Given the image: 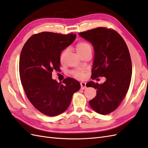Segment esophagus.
I'll list each match as a JSON object with an SVG mask.
<instances>
[{
    "instance_id": "obj_1",
    "label": "esophagus",
    "mask_w": 148,
    "mask_h": 148,
    "mask_svg": "<svg viewBox=\"0 0 148 148\" xmlns=\"http://www.w3.org/2000/svg\"><path fill=\"white\" fill-rule=\"evenodd\" d=\"M80 85H81V88L82 90H84L86 88V83L85 82H81L80 83Z\"/></svg>"
}]
</instances>
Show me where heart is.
Wrapping results in <instances>:
<instances>
[{
  "label": "heart",
  "mask_w": 148,
  "mask_h": 148,
  "mask_svg": "<svg viewBox=\"0 0 148 148\" xmlns=\"http://www.w3.org/2000/svg\"><path fill=\"white\" fill-rule=\"evenodd\" d=\"M75 49L80 56H82L84 54L92 52V46L90 43L86 41H80L77 42L75 45ZM68 49H64L60 54V59L61 62H63L64 60H65L66 56L68 55ZM71 75L75 78H77L78 80H84L86 77V71L84 70H74L71 71Z\"/></svg>",
  "instance_id": "obj_1"
}]
</instances>
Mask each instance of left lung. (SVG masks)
<instances>
[{
    "instance_id": "left-lung-1",
    "label": "left lung",
    "mask_w": 148,
    "mask_h": 148,
    "mask_svg": "<svg viewBox=\"0 0 148 148\" xmlns=\"http://www.w3.org/2000/svg\"><path fill=\"white\" fill-rule=\"evenodd\" d=\"M79 35L90 42L95 50L91 78H106L102 84H86L87 87L97 90L89 104L97 113L109 114L119 106L130 85L132 62L127 46L121 36L110 28L97 27Z\"/></svg>"
}]
</instances>
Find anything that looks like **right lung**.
I'll return each mask as SVG.
<instances>
[{
	"instance_id": "1",
	"label": "right lung",
	"mask_w": 148,
	"mask_h": 148,
	"mask_svg": "<svg viewBox=\"0 0 148 148\" xmlns=\"http://www.w3.org/2000/svg\"><path fill=\"white\" fill-rule=\"evenodd\" d=\"M76 34L42 32L32 35L21 53L19 75L28 100L36 109L48 116H56L69 107L80 84L72 78L63 84L52 79V72L60 70V54L70 45Z\"/></svg>"
}]
</instances>
